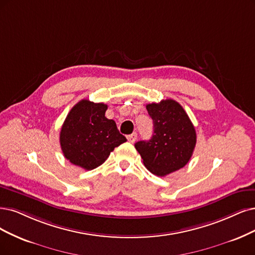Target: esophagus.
Wrapping results in <instances>:
<instances>
[{"instance_id":"34e87169","label":"esophagus","mask_w":255,"mask_h":255,"mask_svg":"<svg viewBox=\"0 0 255 255\" xmlns=\"http://www.w3.org/2000/svg\"><path fill=\"white\" fill-rule=\"evenodd\" d=\"M136 137H137V133H136V132H133V133H131V134H129V135L127 136V139L129 140L130 143H134L135 140H136Z\"/></svg>"}]
</instances>
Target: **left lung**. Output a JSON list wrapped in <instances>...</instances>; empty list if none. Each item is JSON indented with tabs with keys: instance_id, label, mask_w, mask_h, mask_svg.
<instances>
[{
	"instance_id": "left-lung-1",
	"label": "left lung",
	"mask_w": 255,
	"mask_h": 255,
	"mask_svg": "<svg viewBox=\"0 0 255 255\" xmlns=\"http://www.w3.org/2000/svg\"><path fill=\"white\" fill-rule=\"evenodd\" d=\"M153 121V134L149 140H139L134 147L148 170L165 176L183 168L192 156L196 132L184 108L167 99L146 105Z\"/></svg>"
}]
</instances>
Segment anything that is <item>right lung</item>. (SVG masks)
<instances>
[{"label":"right lung","mask_w":255,"mask_h":255,"mask_svg":"<svg viewBox=\"0 0 255 255\" xmlns=\"http://www.w3.org/2000/svg\"><path fill=\"white\" fill-rule=\"evenodd\" d=\"M106 110V104L82 100L69 111L61 129L60 144L71 164L92 170L127 140L116 122L105 117Z\"/></svg>","instance_id":"obj_1"}]
</instances>
